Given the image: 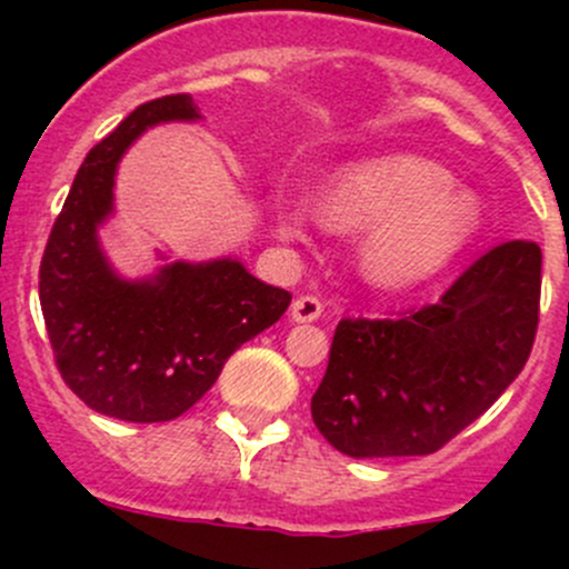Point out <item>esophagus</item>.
Here are the masks:
<instances>
[{"instance_id":"obj_1","label":"esophagus","mask_w":569,"mask_h":569,"mask_svg":"<svg viewBox=\"0 0 569 569\" xmlns=\"http://www.w3.org/2000/svg\"><path fill=\"white\" fill-rule=\"evenodd\" d=\"M321 317V300L313 295H302L291 302V319L295 321H317Z\"/></svg>"}]
</instances>
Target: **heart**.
I'll return each instance as SVG.
<instances>
[{
    "mask_svg": "<svg viewBox=\"0 0 569 569\" xmlns=\"http://www.w3.org/2000/svg\"><path fill=\"white\" fill-rule=\"evenodd\" d=\"M451 176L421 157H382L338 170L317 198L330 231H371L363 269L382 289H412L438 274L479 231L473 194L451 189ZM300 211L283 217L300 237Z\"/></svg>",
    "mask_w": 569,
    "mask_h": 569,
    "instance_id": "b5f03b06",
    "label": "heart"
}]
</instances>
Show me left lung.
Returning a JSON list of instances; mask_svg holds the SVG:
<instances>
[{"label": "left lung", "instance_id": "8db88e82", "mask_svg": "<svg viewBox=\"0 0 569 569\" xmlns=\"http://www.w3.org/2000/svg\"><path fill=\"white\" fill-rule=\"evenodd\" d=\"M542 250L515 239L487 250L435 306L399 319H341L313 423L355 460L421 457L490 410L529 360Z\"/></svg>", "mask_w": 569, "mask_h": 569}]
</instances>
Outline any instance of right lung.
Wrapping results in <instances>:
<instances>
[{"label": "right lung", "instance_id": "right-lung-1", "mask_svg": "<svg viewBox=\"0 0 569 569\" xmlns=\"http://www.w3.org/2000/svg\"><path fill=\"white\" fill-rule=\"evenodd\" d=\"M192 96L140 104L79 168L40 261V308L62 380L90 410L131 423L173 421L226 360L286 313L291 295L237 258L164 263L126 280L109 267L99 226L112 214L114 168L146 129L198 120Z\"/></svg>", "mask_w": 569, "mask_h": 569}]
</instances>
